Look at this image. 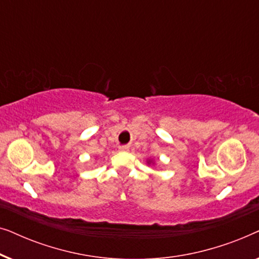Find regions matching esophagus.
Instances as JSON below:
<instances>
[{"instance_id": "1", "label": "esophagus", "mask_w": 259, "mask_h": 259, "mask_svg": "<svg viewBox=\"0 0 259 259\" xmlns=\"http://www.w3.org/2000/svg\"><path fill=\"white\" fill-rule=\"evenodd\" d=\"M119 151H121V152H127V151H130V146H120L119 147Z\"/></svg>"}]
</instances>
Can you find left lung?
Instances as JSON below:
<instances>
[{
	"label": "left lung",
	"instance_id": "obj_1",
	"mask_svg": "<svg viewBox=\"0 0 259 259\" xmlns=\"http://www.w3.org/2000/svg\"><path fill=\"white\" fill-rule=\"evenodd\" d=\"M151 162H153V161H152V160H148V161H147V164H151Z\"/></svg>",
	"mask_w": 259,
	"mask_h": 259
}]
</instances>
